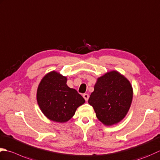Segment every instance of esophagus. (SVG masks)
<instances>
[{"instance_id":"1","label":"esophagus","mask_w":160,"mask_h":160,"mask_svg":"<svg viewBox=\"0 0 160 160\" xmlns=\"http://www.w3.org/2000/svg\"><path fill=\"white\" fill-rule=\"evenodd\" d=\"M83 98H84V100H85L86 101H88L89 98V94H87V93H84Z\"/></svg>"}]
</instances>
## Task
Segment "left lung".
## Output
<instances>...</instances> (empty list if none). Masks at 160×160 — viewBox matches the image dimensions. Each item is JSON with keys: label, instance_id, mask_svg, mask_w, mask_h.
<instances>
[{"label": "left lung", "instance_id": "left-lung-1", "mask_svg": "<svg viewBox=\"0 0 160 160\" xmlns=\"http://www.w3.org/2000/svg\"><path fill=\"white\" fill-rule=\"evenodd\" d=\"M133 97L130 81L117 71L108 72L97 79L88 102L98 119L112 126L123 120L129 111Z\"/></svg>", "mask_w": 160, "mask_h": 160}]
</instances>
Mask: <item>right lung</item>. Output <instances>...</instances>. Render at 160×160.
I'll list each match as a JSON object with an SVG mask.
<instances>
[{
    "instance_id": "right-lung-1",
    "label": "right lung",
    "mask_w": 160,
    "mask_h": 160,
    "mask_svg": "<svg viewBox=\"0 0 160 160\" xmlns=\"http://www.w3.org/2000/svg\"><path fill=\"white\" fill-rule=\"evenodd\" d=\"M67 78L52 71L45 75L37 92V103L48 119L65 123L73 117L76 109L85 101L67 84Z\"/></svg>"
}]
</instances>
